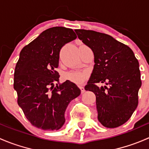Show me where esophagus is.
<instances>
[{"mask_svg": "<svg viewBox=\"0 0 149 149\" xmlns=\"http://www.w3.org/2000/svg\"><path fill=\"white\" fill-rule=\"evenodd\" d=\"M79 88H80L81 93L85 92V88H84V87H83V86H79Z\"/></svg>", "mask_w": 149, "mask_h": 149, "instance_id": "obj_1", "label": "esophagus"}]
</instances>
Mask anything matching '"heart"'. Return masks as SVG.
I'll return each instance as SVG.
<instances>
[{"mask_svg": "<svg viewBox=\"0 0 149 149\" xmlns=\"http://www.w3.org/2000/svg\"><path fill=\"white\" fill-rule=\"evenodd\" d=\"M87 76H88V74L85 71L72 70V71L66 72L64 74V79L74 84H82L85 81Z\"/></svg>", "mask_w": 149, "mask_h": 149, "instance_id": "1", "label": "heart"}]
</instances>
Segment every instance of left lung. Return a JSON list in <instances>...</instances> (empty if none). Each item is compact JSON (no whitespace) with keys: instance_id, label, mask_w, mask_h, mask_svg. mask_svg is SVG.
<instances>
[{"instance_id":"obj_1","label":"left lung","mask_w":149,"mask_h":149,"mask_svg":"<svg viewBox=\"0 0 149 149\" xmlns=\"http://www.w3.org/2000/svg\"><path fill=\"white\" fill-rule=\"evenodd\" d=\"M75 31L94 52L95 64L85 89L95 94L98 120L106 127H119L138 106L141 86L139 61L128 46L112 36L92 30ZM100 82L109 87L95 85Z\"/></svg>"}]
</instances>
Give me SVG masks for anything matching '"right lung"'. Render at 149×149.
Returning a JSON list of instances; mask_svg holds the SVG:
<instances>
[{"mask_svg":"<svg viewBox=\"0 0 149 149\" xmlns=\"http://www.w3.org/2000/svg\"><path fill=\"white\" fill-rule=\"evenodd\" d=\"M76 37L72 29L55 26L42 31L21 51L13 88L18 104L34 127L59 130L65 123L68 104L80 95V88L73 82L60 84L55 70L62 47ZM55 82L58 83L55 87Z\"/></svg>","mask_w":149,"mask_h":149,"instance_id":"add662e5","label":"right lung"}]
</instances>
